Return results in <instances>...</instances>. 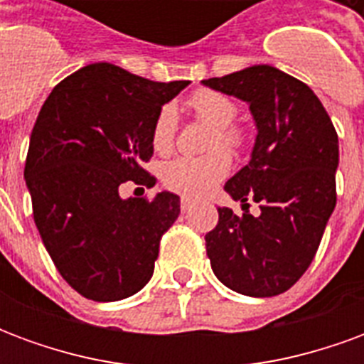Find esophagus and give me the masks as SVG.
I'll return each instance as SVG.
<instances>
[{"label":"esophagus","instance_id":"1","mask_svg":"<svg viewBox=\"0 0 364 364\" xmlns=\"http://www.w3.org/2000/svg\"><path fill=\"white\" fill-rule=\"evenodd\" d=\"M193 205H195V200H193V198H189V197L181 198V210H189Z\"/></svg>","mask_w":364,"mask_h":364}]
</instances>
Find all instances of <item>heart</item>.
Returning a JSON list of instances; mask_svg holds the SVG:
<instances>
[{"label":"heart","instance_id":"1","mask_svg":"<svg viewBox=\"0 0 364 364\" xmlns=\"http://www.w3.org/2000/svg\"><path fill=\"white\" fill-rule=\"evenodd\" d=\"M189 111L206 124L213 127L208 136V148L226 146L236 150L244 144L242 130L232 127L236 119V103L224 93L213 90L195 91L187 99ZM175 140V111L171 107H161L156 114L151 127V146L156 151H169ZM232 167V158L226 150H214L206 156L189 158L181 156L167 161L161 167V181L167 189L198 197L213 189L216 183H220L228 175Z\"/></svg>","mask_w":364,"mask_h":364}]
</instances>
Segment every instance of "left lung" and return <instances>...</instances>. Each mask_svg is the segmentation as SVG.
Wrapping results in <instances>:
<instances>
[{"label":"left lung","instance_id":"obj_1","mask_svg":"<svg viewBox=\"0 0 364 364\" xmlns=\"http://www.w3.org/2000/svg\"><path fill=\"white\" fill-rule=\"evenodd\" d=\"M203 83L245 101L257 127L250 164L224 185L245 213L218 208L206 255L228 289L277 296L310 267L336 208V128L306 83L267 64ZM247 200L260 205L259 217L249 214Z\"/></svg>","mask_w":364,"mask_h":364}]
</instances>
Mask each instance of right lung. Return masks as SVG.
I'll return each instance as SVG.
<instances>
[{"label":"right lung","mask_w":364,"mask_h":364,"mask_svg":"<svg viewBox=\"0 0 364 364\" xmlns=\"http://www.w3.org/2000/svg\"><path fill=\"white\" fill-rule=\"evenodd\" d=\"M187 85L99 62L62 80L36 117L25 164L33 216L58 273L82 296L114 302L151 279L179 197L122 198L119 187L156 185L142 167L154 154L151 127Z\"/></svg>","instance_id":"obj_1"}]
</instances>
